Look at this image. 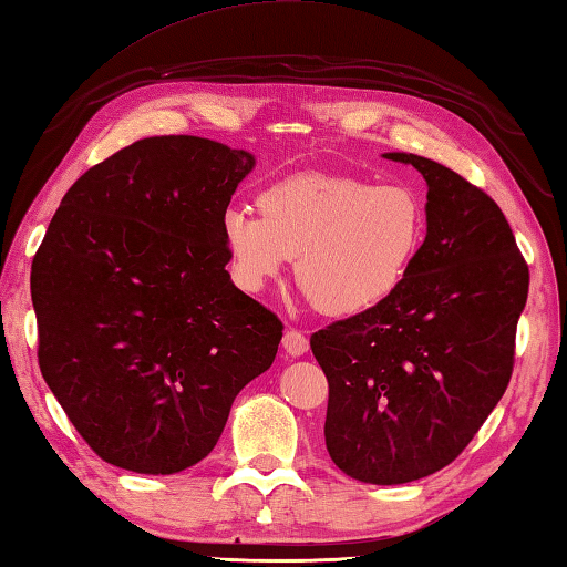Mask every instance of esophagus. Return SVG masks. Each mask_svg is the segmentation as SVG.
<instances>
[{"mask_svg":"<svg viewBox=\"0 0 567 567\" xmlns=\"http://www.w3.org/2000/svg\"><path fill=\"white\" fill-rule=\"evenodd\" d=\"M284 351L291 355V359H299L306 351H309V339L299 329H289L284 333Z\"/></svg>","mask_w":567,"mask_h":567,"instance_id":"esophagus-1","label":"esophagus"}]
</instances>
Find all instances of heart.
I'll use <instances>...</instances> for the list:
<instances>
[{
    "mask_svg": "<svg viewBox=\"0 0 567 567\" xmlns=\"http://www.w3.org/2000/svg\"><path fill=\"white\" fill-rule=\"evenodd\" d=\"M256 216L224 214L236 281L258 291L296 256V278L329 316H359L401 289L425 238L413 188L341 174H293L258 194Z\"/></svg>",
    "mask_w": 567,
    "mask_h": 567,
    "instance_id": "obj_1",
    "label": "heart"
}]
</instances>
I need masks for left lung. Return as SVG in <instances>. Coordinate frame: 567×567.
<instances>
[{
  "mask_svg": "<svg viewBox=\"0 0 567 567\" xmlns=\"http://www.w3.org/2000/svg\"><path fill=\"white\" fill-rule=\"evenodd\" d=\"M425 241L389 301L311 336L329 379L326 449L351 478L399 485L445 468L508 389L528 264L501 206L425 156Z\"/></svg>",
  "mask_w": 567,
  "mask_h": 567,
  "instance_id": "1",
  "label": "left lung"
}]
</instances>
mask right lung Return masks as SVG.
I'll return each instance as SVG.
<instances>
[{"label":"right lung","mask_w":567,"mask_h":567,"mask_svg":"<svg viewBox=\"0 0 567 567\" xmlns=\"http://www.w3.org/2000/svg\"><path fill=\"white\" fill-rule=\"evenodd\" d=\"M256 158L202 136H148L79 176L32 261L39 369L116 468L172 475L214 451L284 323L236 289L228 202Z\"/></svg>","instance_id":"1"}]
</instances>
